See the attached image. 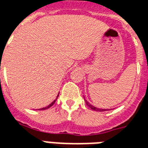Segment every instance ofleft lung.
Masks as SVG:
<instances>
[{
    "mask_svg": "<svg viewBox=\"0 0 148 148\" xmlns=\"http://www.w3.org/2000/svg\"><path fill=\"white\" fill-rule=\"evenodd\" d=\"M85 101H86V104L87 106L90 107V109H93V110H94V111H97V112H104V111H108V110H109V109H98V108H97V107H95V106H92L91 104H90V102H88L85 99Z\"/></svg>",
    "mask_w": 148,
    "mask_h": 148,
    "instance_id": "1",
    "label": "left lung"
}]
</instances>
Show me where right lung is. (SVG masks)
Returning <instances> with one entry per match:
<instances>
[{"instance_id": "right-lung-1", "label": "right lung", "mask_w": 148, "mask_h": 148, "mask_svg": "<svg viewBox=\"0 0 148 148\" xmlns=\"http://www.w3.org/2000/svg\"><path fill=\"white\" fill-rule=\"evenodd\" d=\"M58 94H59V93H58ZM58 96H57V97H56V99H55V101H53V102L51 103V104H50V105H49V106H47V107H45V108H42V109H40V110H44V109H49V108H51V106H53V105H54V104H55V101H56V100H57V98H58Z\"/></svg>"}]
</instances>
